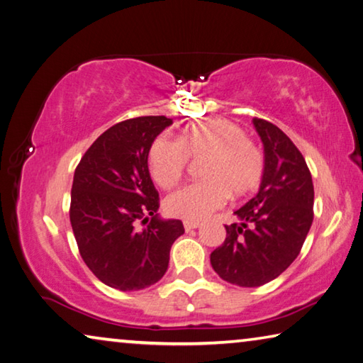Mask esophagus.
<instances>
[{
    "instance_id": "obj_1",
    "label": "esophagus",
    "mask_w": 363,
    "mask_h": 363,
    "mask_svg": "<svg viewBox=\"0 0 363 363\" xmlns=\"http://www.w3.org/2000/svg\"><path fill=\"white\" fill-rule=\"evenodd\" d=\"M183 226H185L186 231H191V230H196V228H199L201 223L199 221H193V220H185L183 221Z\"/></svg>"
}]
</instances>
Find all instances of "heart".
Segmentation results:
<instances>
[{
    "mask_svg": "<svg viewBox=\"0 0 363 363\" xmlns=\"http://www.w3.org/2000/svg\"><path fill=\"white\" fill-rule=\"evenodd\" d=\"M207 156L201 175L206 180L177 189L165 198V211L185 220H202L225 204L228 196L242 198L259 186L264 156L238 124L204 119L183 127L178 142L157 137L150 146V174L161 188H172L186 169L188 157Z\"/></svg>",
    "mask_w": 363,
    "mask_h": 363,
    "instance_id": "1",
    "label": "heart"
}]
</instances>
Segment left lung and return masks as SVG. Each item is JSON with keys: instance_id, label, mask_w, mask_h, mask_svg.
<instances>
[{"instance_id": "1", "label": "left lung", "mask_w": 363, "mask_h": 363, "mask_svg": "<svg viewBox=\"0 0 363 363\" xmlns=\"http://www.w3.org/2000/svg\"><path fill=\"white\" fill-rule=\"evenodd\" d=\"M264 146L259 189L234 212L239 223L211 255L215 272L239 287H259L295 262L314 218L313 177L300 150L269 121L253 118Z\"/></svg>"}]
</instances>
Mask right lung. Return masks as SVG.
Listing matches in <instances>:
<instances>
[{
    "instance_id": "right-lung-1",
    "label": "right lung",
    "mask_w": 363,
    "mask_h": 363,
    "mask_svg": "<svg viewBox=\"0 0 363 363\" xmlns=\"http://www.w3.org/2000/svg\"><path fill=\"white\" fill-rule=\"evenodd\" d=\"M170 124L165 116L114 124L74 170L69 206L74 239L87 268L108 287L132 291L161 281L170 247L185 233L180 220L159 217V194L148 170L150 146Z\"/></svg>"
}]
</instances>
